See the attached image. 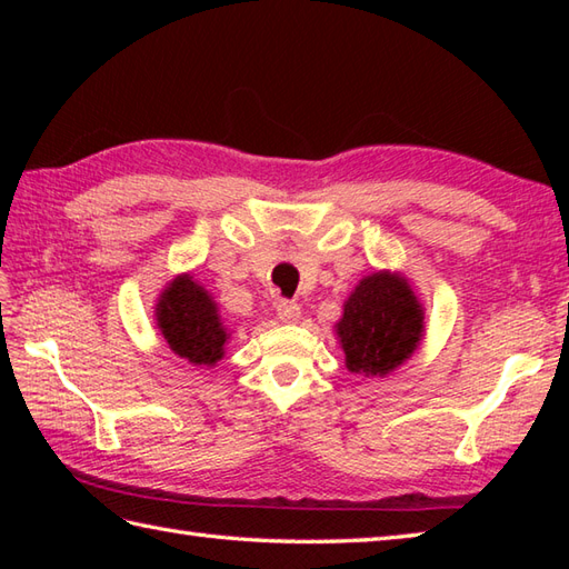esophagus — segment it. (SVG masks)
Wrapping results in <instances>:
<instances>
[{
  "label": "esophagus",
  "mask_w": 569,
  "mask_h": 569,
  "mask_svg": "<svg viewBox=\"0 0 569 569\" xmlns=\"http://www.w3.org/2000/svg\"><path fill=\"white\" fill-rule=\"evenodd\" d=\"M276 316L281 322H298L300 320V306L296 303V300H278L276 306Z\"/></svg>",
  "instance_id": "1"
}]
</instances>
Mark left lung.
Masks as SVG:
<instances>
[{"label":"left lung","instance_id":"1","mask_svg":"<svg viewBox=\"0 0 569 569\" xmlns=\"http://www.w3.org/2000/svg\"><path fill=\"white\" fill-rule=\"evenodd\" d=\"M337 335L349 371L383 377L413 355L422 337V310L401 276L373 273L349 296Z\"/></svg>","mask_w":569,"mask_h":569}]
</instances>
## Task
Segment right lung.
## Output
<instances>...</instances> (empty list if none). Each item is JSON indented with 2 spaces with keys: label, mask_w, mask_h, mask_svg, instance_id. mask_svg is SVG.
Returning <instances> with one entry per match:
<instances>
[{
  "label": "right lung",
  "mask_w": 569,
  "mask_h": 569,
  "mask_svg": "<svg viewBox=\"0 0 569 569\" xmlns=\"http://www.w3.org/2000/svg\"><path fill=\"white\" fill-rule=\"evenodd\" d=\"M156 320L163 340L180 359H188L196 367H212L217 359H222L227 332L217 316L214 300L192 281V276H178L166 288L156 306Z\"/></svg>",
  "instance_id": "right-lung-1"
}]
</instances>
